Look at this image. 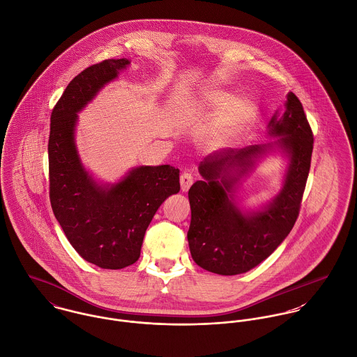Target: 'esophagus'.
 <instances>
[{"label": "esophagus", "mask_w": 357, "mask_h": 357, "mask_svg": "<svg viewBox=\"0 0 357 357\" xmlns=\"http://www.w3.org/2000/svg\"><path fill=\"white\" fill-rule=\"evenodd\" d=\"M193 183V175L190 172H183L181 175V189L182 192H188L189 188L192 186Z\"/></svg>", "instance_id": "1"}]
</instances>
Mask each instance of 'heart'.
I'll use <instances>...</instances> for the list:
<instances>
[{
    "mask_svg": "<svg viewBox=\"0 0 357 357\" xmlns=\"http://www.w3.org/2000/svg\"><path fill=\"white\" fill-rule=\"evenodd\" d=\"M193 114H220L218 135L222 139L236 137L245 131L258 116V106L250 98H234V93L208 88L203 91L199 99L190 106Z\"/></svg>",
    "mask_w": 357,
    "mask_h": 357,
    "instance_id": "b5f03b06",
    "label": "heart"
}]
</instances>
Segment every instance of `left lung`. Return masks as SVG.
Listing matches in <instances>:
<instances>
[{
	"label": "left lung",
	"mask_w": 357,
	"mask_h": 357,
	"mask_svg": "<svg viewBox=\"0 0 357 357\" xmlns=\"http://www.w3.org/2000/svg\"><path fill=\"white\" fill-rule=\"evenodd\" d=\"M269 135L278 139L213 153L199 164L203 179L189 189L192 220L188 241L193 261L208 272L233 276L251 271L283 243L299 215L313 132L301 100L292 92L287 96L284 114L272 117ZM273 145L290 160L285 185L266 208L244 213L234 203V186Z\"/></svg>",
	"instance_id": "8db88e82"
}]
</instances>
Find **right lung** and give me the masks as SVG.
Masks as SVG:
<instances>
[{
	"label": "right lung",
	"mask_w": 357,
	"mask_h": 357,
	"mask_svg": "<svg viewBox=\"0 0 357 357\" xmlns=\"http://www.w3.org/2000/svg\"><path fill=\"white\" fill-rule=\"evenodd\" d=\"M128 59H106L75 75L52 109L48 141L50 200L73 248L102 269L139 259L149 223L164 200L179 192V169L137 167L114 185H99L82 167L74 142L77 113Z\"/></svg>",
	"instance_id": "right-lung-1"
}]
</instances>
